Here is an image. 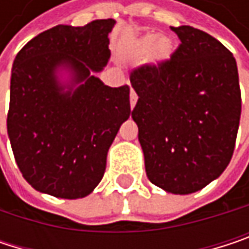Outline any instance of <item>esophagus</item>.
<instances>
[{
    "label": "esophagus",
    "mask_w": 249,
    "mask_h": 249,
    "mask_svg": "<svg viewBox=\"0 0 249 249\" xmlns=\"http://www.w3.org/2000/svg\"><path fill=\"white\" fill-rule=\"evenodd\" d=\"M137 101H138V95L135 93V90H132V89H131V93H129V102H131V108H134V107H135Z\"/></svg>",
    "instance_id": "1"
}]
</instances>
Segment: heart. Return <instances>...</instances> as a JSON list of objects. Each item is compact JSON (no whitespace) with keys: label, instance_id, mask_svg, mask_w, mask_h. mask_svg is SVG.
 Masks as SVG:
<instances>
[{"label":"heart","instance_id":"obj_1","mask_svg":"<svg viewBox=\"0 0 249 249\" xmlns=\"http://www.w3.org/2000/svg\"><path fill=\"white\" fill-rule=\"evenodd\" d=\"M150 52L151 62L154 65H163L173 54V43L169 37L164 36L159 37L157 34H145L140 37L132 46V54L137 59L147 56Z\"/></svg>","mask_w":249,"mask_h":249}]
</instances>
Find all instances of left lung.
<instances>
[{"label": "left lung", "mask_w": 249, "mask_h": 249, "mask_svg": "<svg viewBox=\"0 0 249 249\" xmlns=\"http://www.w3.org/2000/svg\"><path fill=\"white\" fill-rule=\"evenodd\" d=\"M180 44L163 65H142L129 80L132 120L148 180L174 195L195 193L229 164L241 118L235 57L190 25L172 27Z\"/></svg>", "instance_id": "8db88e82"}]
</instances>
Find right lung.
Returning <instances> with one entry per match:
<instances>
[{
  "label": "right lung",
  "instance_id": "1",
  "mask_svg": "<svg viewBox=\"0 0 249 249\" xmlns=\"http://www.w3.org/2000/svg\"><path fill=\"white\" fill-rule=\"evenodd\" d=\"M115 20L56 25L17 53L7 131L17 166L38 192L80 199L102 180L108 150L129 118V86H107L101 72L111 56ZM70 72L62 82L60 72Z\"/></svg>",
  "mask_w": 249,
  "mask_h": 249
}]
</instances>
